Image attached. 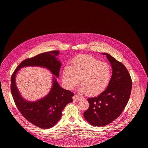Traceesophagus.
<instances>
[{
  "instance_id": "34e87169",
  "label": "esophagus",
  "mask_w": 148,
  "mask_h": 148,
  "mask_svg": "<svg viewBox=\"0 0 148 148\" xmlns=\"http://www.w3.org/2000/svg\"><path fill=\"white\" fill-rule=\"evenodd\" d=\"M82 99V97H79V96H78L77 95H74V96H73V101H75V102L79 101V100H81Z\"/></svg>"
}]
</instances>
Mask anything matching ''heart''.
Here are the masks:
<instances>
[{
	"label": "heart",
	"instance_id": "1",
	"mask_svg": "<svg viewBox=\"0 0 148 148\" xmlns=\"http://www.w3.org/2000/svg\"><path fill=\"white\" fill-rule=\"evenodd\" d=\"M111 78V68L109 64L91 55H78L71 66H66L62 71V80L69 89L77 86L81 79V91L94 96L103 92Z\"/></svg>",
	"mask_w": 148,
	"mask_h": 148
}]
</instances>
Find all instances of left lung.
Returning a JSON list of instances; mask_svg holds the SVG:
<instances>
[{
    "mask_svg": "<svg viewBox=\"0 0 148 148\" xmlns=\"http://www.w3.org/2000/svg\"><path fill=\"white\" fill-rule=\"evenodd\" d=\"M112 74L107 88L97 97L88 98L89 108L84 114L89 124L95 126L109 124L119 116L131 94L132 80L124 65L108 54Z\"/></svg>",
    "mask_w": 148,
    "mask_h": 148,
    "instance_id": "obj_1",
    "label": "left lung"
}]
</instances>
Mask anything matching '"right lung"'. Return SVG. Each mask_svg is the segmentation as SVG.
Masks as SVG:
<instances>
[{
    "mask_svg": "<svg viewBox=\"0 0 148 148\" xmlns=\"http://www.w3.org/2000/svg\"><path fill=\"white\" fill-rule=\"evenodd\" d=\"M58 54L59 51H53L27 58L19 64L11 77L10 90L16 108L28 121L42 129L55 126L61 119L65 106L73 101L72 97L74 93L61 87L53 76L52 87L46 97L36 102L26 101L16 88V73L23 67L41 66L47 68L58 77L61 66V63L56 58Z\"/></svg>",
    "mask_w": 148,
    "mask_h": 148,
    "instance_id": "obj_1",
    "label": "right lung"
}]
</instances>
